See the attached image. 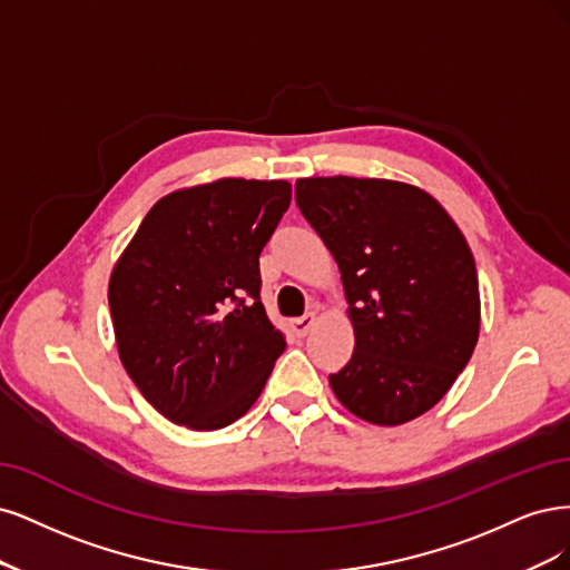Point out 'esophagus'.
Instances as JSON below:
<instances>
[{
  "instance_id": "1",
  "label": "esophagus",
  "mask_w": 570,
  "mask_h": 570,
  "mask_svg": "<svg viewBox=\"0 0 570 570\" xmlns=\"http://www.w3.org/2000/svg\"><path fill=\"white\" fill-rule=\"evenodd\" d=\"M315 322H317V315H315V312H307V315H303V317H298V320H293V322H291V332L296 334V336H307V334H309V328L315 326Z\"/></svg>"
}]
</instances>
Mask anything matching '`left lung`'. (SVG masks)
Here are the masks:
<instances>
[{"mask_svg": "<svg viewBox=\"0 0 570 570\" xmlns=\"http://www.w3.org/2000/svg\"><path fill=\"white\" fill-rule=\"evenodd\" d=\"M296 204L334 255L355 328L353 357L328 383L370 424H407L452 389L479 341L464 234L431 194L393 179H298Z\"/></svg>", "mask_w": 570, "mask_h": 570, "instance_id": "obj_1", "label": "left lung"}]
</instances>
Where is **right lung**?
Listing matches in <instances>:
<instances>
[{"label": "right lung", "mask_w": 570, "mask_h": 570, "mask_svg": "<svg viewBox=\"0 0 570 570\" xmlns=\"http://www.w3.org/2000/svg\"><path fill=\"white\" fill-rule=\"evenodd\" d=\"M284 179L225 177L163 196L108 282L118 355L173 424L225 429L265 389L286 341L261 303V253Z\"/></svg>", "instance_id": "add662e5"}]
</instances>
